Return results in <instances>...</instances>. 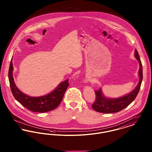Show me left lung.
I'll use <instances>...</instances> for the list:
<instances>
[{
  "label": "left lung",
  "instance_id": "1",
  "mask_svg": "<svg viewBox=\"0 0 152 152\" xmlns=\"http://www.w3.org/2000/svg\"><path fill=\"white\" fill-rule=\"evenodd\" d=\"M134 56L140 63L138 71L140 81L137 86L130 94L117 99L106 98L102 94L101 88L98 91H95L96 99L94 104L92 105V107L94 110L104 113H113L118 112L127 107L136 99L140 89L143 75L142 63L139 57L138 51L136 50H135Z\"/></svg>",
  "mask_w": 152,
  "mask_h": 152
}]
</instances>
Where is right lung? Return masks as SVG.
I'll return each instance as SVG.
<instances>
[{"mask_svg":"<svg viewBox=\"0 0 152 152\" xmlns=\"http://www.w3.org/2000/svg\"><path fill=\"white\" fill-rule=\"evenodd\" d=\"M12 71L13 64L11 59L8 71V79L12 94L15 99L23 106L34 112H47L57 108L62 101L65 91L69 85V80H66L61 83L50 94L40 97H30L22 93L16 87L13 79Z\"/></svg>","mask_w":152,"mask_h":152,"instance_id":"obj_1","label":"right lung"}]
</instances>
